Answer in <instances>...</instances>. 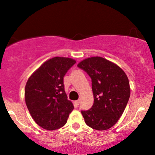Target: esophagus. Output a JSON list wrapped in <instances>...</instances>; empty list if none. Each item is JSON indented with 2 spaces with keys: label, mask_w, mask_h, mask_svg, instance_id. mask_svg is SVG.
Instances as JSON below:
<instances>
[{
  "label": "esophagus",
  "mask_w": 155,
  "mask_h": 155,
  "mask_svg": "<svg viewBox=\"0 0 155 155\" xmlns=\"http://www.w3.org/2000/svg\"><path fill=\"white\" fill-rule=\"evenodd\" d=\"M74 103H75V105H76V106H79V104H80V100H77V101H76L74 102Z\"/></svg>",
  "instance_id": "34e87169"
}]
</instances>
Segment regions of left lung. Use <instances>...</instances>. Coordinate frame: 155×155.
I'll return each instance as SVG.
<instances>
[{"label": "left lung", "instance_id": "left-lung-1", "mask_svg": "<svg viewBox=\"0 0 155 155\" xmlns=\"http://www.w3.org/2000/svg\"><path fill=\"white\" fill-rule=\"evenodd\" d=\"M78 67L91 79L94 102L91 108L81 110L88 126L97 130L110 128L124 112L130 98L127 76L121 68L101 57L81 61Z\"/></svg>", "mask_w": 155, "mask_h": 155}]
</instances>
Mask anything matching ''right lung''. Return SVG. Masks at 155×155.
Listing matches in <instances>:
<instances>
[{
  "label": "right lung",
  "instance_id": "add662e5",
  "mask_svg": "<svg viewBox=\"0 0 155 155\" xmlns=\"http://www.w3.org/2000/svg\"><path fill=\"white\" fill-rule=\"evenodd\" d=\"M76 61L56 57L33 73L25 86V98L35 123L48 130L64 126L74 109L64 91V76Z\"/></svg>",
  "mask_w": 155,
  "mask_h": 155
}]
</instances>
